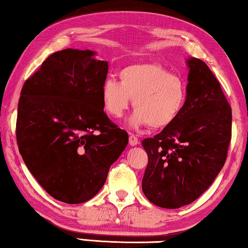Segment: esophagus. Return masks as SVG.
Listing matches in <instances>:
<instances>
[{"mask_svg": "<svg viewBox=\"0 0 248 248\" xmlns=\"http://www.w3.org/2000/svg\"><path fill=\"white\" fill-rule=\"evenodd\" d=\"M128 143H130V145H137L139 143L138 138L134 134H130V137H128Z\"/></svg>", "mask_w": 248, "mask_h": 248, "instance_id": "1", "label": "esophagus"}]
</instances>
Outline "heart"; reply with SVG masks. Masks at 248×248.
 <instances>
[{
	"mask_svg": "<svg viewBox=\"0 0 248 248\" xmlns=\"http://www.w3.org/2000/svg\"><path fill=\"white\" fill-rule=\"evenodd\" d=\"M133 99L130 125L138 128H165L181 115L187 99L184 79L160 64H131L120 71V81L108 78L101 86L105 110L114 118L123 117Z\"/></svg>",
	"mask_w": 248,
	"mask_h": 248,
	"instance_id": "1",
	"label": "heart"
}]
</instances>
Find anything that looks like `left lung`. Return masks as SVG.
<instances>
[{
	"label": "left lung",
	"mask_w": 248,
	"mask_h": 248,
	"mask_svg": "<svg viewBox=\"0 0 248 248\" xmlns=\"http://www.w3.org/2000/svg\"><path fill=\"white\" fill-rule=\"evenodd\" d=\"M187 99L174 123L144 139L148 154L142 189L166 209L201 196L225 165L232 140V107L219 81L199 59L187 60Z\"/></svg>",
	"instance_id": "left-lung-1"
}]
</instances>
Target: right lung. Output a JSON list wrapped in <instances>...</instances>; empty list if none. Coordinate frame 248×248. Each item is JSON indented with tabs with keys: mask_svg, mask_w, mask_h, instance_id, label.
<instances>
[{
	"mask_svg": "<svg viewBox=\"0 0 248 248\" xmlns=\"http://www.w3.org/2000/svg\"><path fill=\"white\" fill-rule=\"evenodd\" d=\"M93 50L53 53L26 80L18 104L19 152L39 185L69 204L93 198L128 142L104 111L108 62Z\"/></svg>",
	"mask_w": 248,
	"mask_h": 248,
	"instance_id": "right-lung-1",
	"label": "right lung"
}]
</instances>
